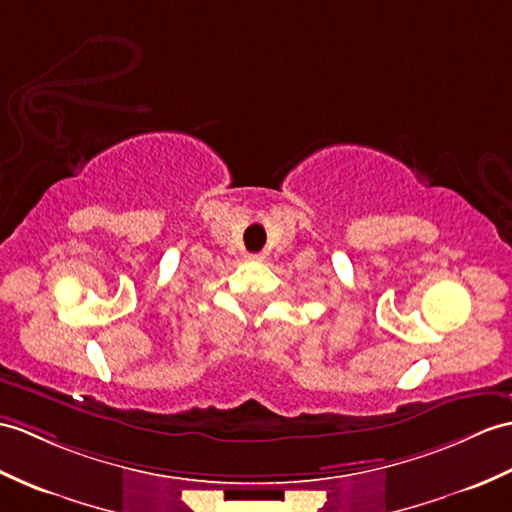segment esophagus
<instances>
[{"label":"esophagus","mask_w":512,"mask_h":512,"mask_svg":"<svg viewBox=\"0 0 512 512\" xmlns=\"http://www.w3.org/2000/svg\"><path fill=\"white\" fill-rule=\"evenodd\" d=\"M246 257H248V261H264L266 253H248Z\"/></svg>","instance_id":"esophagus-1"}]
</instances>
